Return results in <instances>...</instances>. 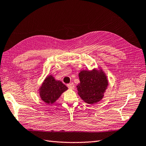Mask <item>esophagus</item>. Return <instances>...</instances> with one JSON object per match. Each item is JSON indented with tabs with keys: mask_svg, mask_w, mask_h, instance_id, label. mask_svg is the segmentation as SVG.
<instances>
[{
	"mask_svg": "<svg viewBox=\"0 0 146 146\" xmlns=\"http://www.w3.org/2000/svg\"><path fill=\"white\" fill-rule=\"evenodd\" d=\"M67 86L68 87V88L73 90V89H74V84L73 83H71L70 84H68Z\"/></svg>",
	"mask_w": 146,
	"mask_h": 146,
	"instance_id": "obj_1",
	"label": "esophagus"
}]
</instances>
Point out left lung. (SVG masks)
<instances>
[{"instance_id": "left-lung-1", "label": "left lung", "mask_w": 146, "mask_h": 146, "mask_svg": "<svg viewBox=\"0 0 146 146\" xmlns=\"http://www.w3.org/2000/svg\"><path fill=\"white\" fill-rule=\"evenodd\" d=\"M78 76L80 83L76 86L78 94L84 102L93 104L103 99L109 84L106 74L101 67L81 70Z\"/></svg>"}]
</instances>
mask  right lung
I'll use <instances>...</instances> for the list:
<instances>
[{"mask_svg":"<svg viewBox=\"0 0 146 146\" xmlns=\"http://www.w3.org/2000/svg\"><path fill=\"white\" fill-rule=\"evenodd\" d=\"M67 90L68 87L62 81L55 80L52 74H50L45 78L38 91L41 100L50 105L55 103Z\"/></svg>","mask_w":146,"mask_h":146,"instance_id":"obj_1","label":"right lung"}]
</instances>
